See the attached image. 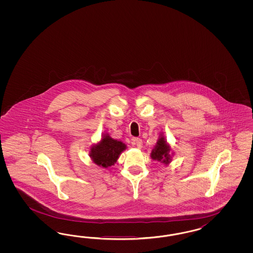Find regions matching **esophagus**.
I'll return each mask as SVG.
<instances>
[{
    "label": "esophagus",
    "mask_w": 253,
    "mask_h": 253,
    "mask_svg": "<svg viewBox=\"0 0 253 253\" xmlns=\"http://www.w3.org/2000/svg\"><path fill=\"white\" fill-rule=\"evenodd\" d=\"M131 144H132L133 146H137L138 148H141L142 146H143V141H142V139H140V138H132V139H131Z\"/></svg>",
    "instance_id": "1"
}]
</instances>
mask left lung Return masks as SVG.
<instances>
[{
	"label": "left lung",
	"mask_w": 253,
	"mask_h": 253,
	"mask_svg": "<svg viewBox=\"0 0 253 253\" xmlns=\"http://www.w3.org/2000/svg\"><path fill=\"white\" fill-rule=\"evenodd\" d=\"M151 158L155 161H162L165 164H167L170 161L169 146L166 144L164 138L161 137L159 139L157 145L151 153Z\"/></svg>",
	"instance_id": "8db88e82"
}]
</instances>
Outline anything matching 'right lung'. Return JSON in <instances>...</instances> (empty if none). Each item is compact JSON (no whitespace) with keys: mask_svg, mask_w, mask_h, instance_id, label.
I'll use <instances>...</instances> for the list:
<instances>
[{"mask_svg":"<svg viewBox=\"0 0 253 253\" xmlns=\"http://www.w3.org/2000/svg\"><path fill=\"white\" fill-rule=\"evenodd\" d=\"M125 148L126 146L122 142L105 135L98 145L92 147L90 156L95 164L107 168L115 163Z\"/></svg>","mask_w":253,"mask_h":253,"instance_id":"add662e5","label":"right lung"}]
</instances>
